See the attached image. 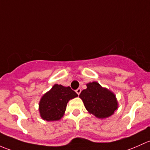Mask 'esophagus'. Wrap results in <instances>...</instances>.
Returning <instances> with one entry per match:
<instances>
[{
  "instance_id": "esophagus-1",
  "label": "esophagus",
  "mask_w": 150,
  "mask_h": 150,
  "mask_svg": "<svg viewBox=\"0 0 150 150\" xmlns=\"http://www.w3.org/2000/svg\"><path fill=\"white\" fill-rule=\"evenodd\" d=\"M81 89H80V88H79V89H77L76 90V92L77 95H80V93H81Z\"/></svg>"
}]
</instances>
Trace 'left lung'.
<instances>
[{"label":"left lung","mask_w":150,"mask_h":150,"mask_svg":"<svg viewBox=\"0 0 150 150\" xmlns=\"http://www.w3.org/2000/svg\"><path fill=\"white\" fill-rule=\"evenodd\" d=\"M86 85V89L81 91L79 98L86 110L100 119L112 115L118 108L115 94L97 81L87 83Z\"/></svg>","instance_id":"1"}]
</instances>
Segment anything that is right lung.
Masks as SVG:
<instances>
[{
    "instance_id": "obj_1",
    "label": "right lung",
    "mask_w": 150,
    "mask_h": 150,
    "mask_svg": "<svg viewBox=\"0 0 150 150\" xmlns=\"http://www.w3.org/2000/svg\"><path fill=\"white\" fill-rule=\"evenodd\" d=\"M78 95L70 86L54 84L53 86L42 95L39 103L40 117L47 121H59L63 118L67 103Z\"/></svg>"
}]
</instances>
